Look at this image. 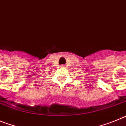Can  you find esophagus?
<instances>
[{
  "label": "esophagus",
  "mask_w": 126,
  "mask_h": 126,
  "mask_svg": "<svg viewBox=\"0 0 126 126\" xmlns=\"http://www.w3.org/2000/svg\"><path fill=\"white\" fill-rule=\"evenodd\" d=\"M61 67H62V68H64V67H64V65H62V66H61Z\"/></svg>",
  "instance_id": "esophagus-1"
}]
</instances>
